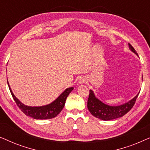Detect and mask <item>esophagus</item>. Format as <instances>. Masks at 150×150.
Here are the masks:
<instances>
[{
  "label": "esophagus",
  "instance_id": "1",
  "mask_svg": "<svg viewBox=\"0 0 150 150\" xmlns=\"http://www.w3.org/2000/svg\"><path fill=\"white\" fill-rule=\"evenodd\" d=\"M85 83V79H83V78H81V79H79V83L83 84V83Z\"/></svg>",
  "mask_w": 150,
  "mask_h": 150
}]
</instances>
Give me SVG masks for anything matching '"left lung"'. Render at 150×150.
Segmentation results:
<instances>
[{"label":"left lung","instance_id":"8db88e82","mask_svg":"<svg viewBox=\"0 0 150 150\" xmlns=\"http://www.w3.org/2000/svg\"><path fill=\"white\" fill-rule=\"evenodd\" d=\"M129 48L132 52L138 55L134 48L128 44ZM138 93L132 100L120 106H109L100 101L96 97L92 90H89V96L87 101V108L91 115L102 120L108 121L122 117L130 110L134 105L135 102L139 96Z\"/></svg>","mask_w":150,"mask_h":150}]
</instances>
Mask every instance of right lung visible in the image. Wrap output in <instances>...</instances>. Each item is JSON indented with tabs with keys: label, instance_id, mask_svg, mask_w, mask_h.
Here are the masks:
<instances>
[{
	"label": "right lung",
	"instance_id": "1",
	"mask_svg": "<svg viewBox=\"0 0 150 150\" xmlns=\"http://www.w3.org/2000/svg\"><path fill=\"white\" fill-rule=\"evenodd\" d=\"M7 84L12 97L15 100L16 104L20 108V109L26 115L29 116L35 120H48V119L54 118L58 115L64 107L65 100H66L67 96L74 89L73 87L67 88L54 101H53L52 103L47 104V105L42 106H29L24 105L14 96L8 82Z\"/></svg>",
	"mask_w": 150,
	"mask_h": 150
}]
</instances>
